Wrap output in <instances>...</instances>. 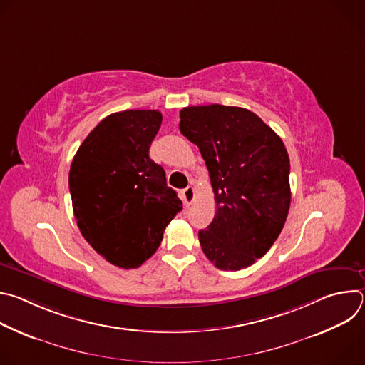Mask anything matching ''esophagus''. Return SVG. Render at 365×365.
I'll return each mask as SVG.
<instances>
[{"label": "esophagus", "instance_id": "esophagus-1", "mask_svg": "<svg viewBox=\"0 0 365 365\" xmlns=\"http://www.w3.org/2000/svg\"><path fill=\"white\" fill-rule=\"evenodd\" d=\"M182 200L186 207L192 205V202L195 200V189L192 186H187L186 189L182 190Z\"/></svg>", "mask_w": 365, "mask_h": 365}]
</instances>
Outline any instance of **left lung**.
<instances>
[{
  "instance_id": "left-lung-1",
  "label": "left lung",
  "mask_w": 365,
  "mask_h": 365,
  "mask_svg": "<svg viewBox=\"0 0 365 365\" xmlns=\"http://www.w3.org/2000/svg\"><path fill=\"white\" fill-rule=\"evenodd\" d=\"M180 133L199 147L210 170L217 214L199 231L215 267L240 270L262 258L280 235L290 207V162L282 138L240 107H186Z\"/></svg>"
}]
</instances>
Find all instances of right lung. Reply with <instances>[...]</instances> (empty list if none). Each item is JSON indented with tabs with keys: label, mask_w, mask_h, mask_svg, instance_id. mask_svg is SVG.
I'll return each mask as SVG.
<instances>
[{
	"label": "right lung",
	"mask_w": 365,
	"mask_h": 365,
	"mask_svg": "<svg viewBox=\"0 0 365 365\" xmlns=\"http://www.w3.org/2000/svg\"><path fill=\"white\" fill-rule=\"evenodd\" d=\"M162 113L127 110L103 118L78 148L69 172L83 238L108 263L137 269L159 248L182 200L148 148Z\"/></svg>",
	"instance_id": "add662e5"
}]
</instances>
